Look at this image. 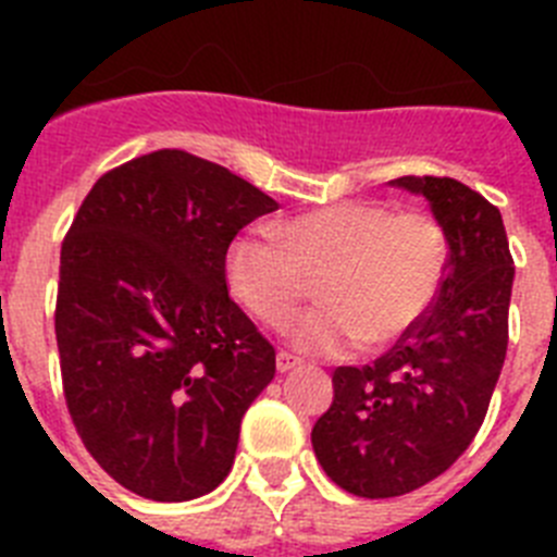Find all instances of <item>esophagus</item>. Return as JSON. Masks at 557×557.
<instances>
[{"label":"esophagus","instance_id":"1","mask_svg":"<svg viewBox=\"0 0 557 557\" xmlns=\"http://www.w3.org/2000/svg\"><path fill=\"white\" fill-rule=\"evenodd\" d=\"M275 366H278V371L282 373H287V371H293V368L301 366V357H295V354H289V351H278L275 354Z\"/></svg>","mask_w":557,"mask_h":557}]
</instances>
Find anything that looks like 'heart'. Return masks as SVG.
<instances>
[{"label":"heart","instance_id":"heart-1","mask_svg":"<svg viewBox=\"0 0 557 557\" xmlns=\"http://www.w3.org/2000/svg\"><path fill=\"white\" fill-rule=\"evenodd\" d=\"M243 234L225 253L234 301L268 329H287L318 282L323 307L295 329L307 351L357 343L385 348L424 321L444 287L449 234L426 209L385 200H339Z\"/></svg>","mask_w":557,"mask_h":557}]
</instances>
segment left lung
<instances>
[{"instance_id": "1", "label": "left lung", "mask_w": 557, "mask_h": 557, "mask_svg": "<svg viewBox=\"0 0 557 557\" xmlns=\"http://www.w3.org/2000/svg\"><path fill=\"white\" fill-rule=\"evenodd\" d=\"M421 191L449 234V268L435 304L373 366L332 373V407L314 421L318 462L366 499L410 494L469 449L505 354L513 256L494 203L455 178L393 181Z\"/></svg>"}]
</instances>
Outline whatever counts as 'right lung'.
<instances>
[{
  "mask_svg": "<svg viewBox=\"0 0 557 557\" xmlns=\"http://www.w3.org/2000/svg\"><path fill=\"white\" fill-rule=\"evenodd\" d=\"M275 209L214 161L156 150L108 170L69 225L63 396L86 449L133 494L195 499L228 474L275 348L228 295L225 253Z\"/></svg>",
  "mask_w": 557,
  "mask_h": 557,
  "instance_id": "obj_1",
  "label": "right lung"
}]
</instances>
